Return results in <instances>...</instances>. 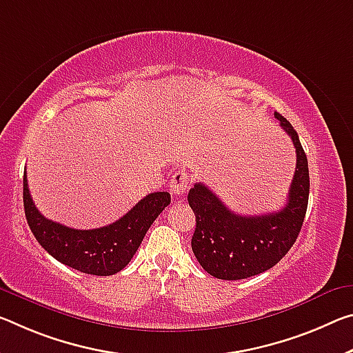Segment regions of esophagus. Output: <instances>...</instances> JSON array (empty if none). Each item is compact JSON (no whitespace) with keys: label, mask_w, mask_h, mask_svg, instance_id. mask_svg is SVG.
<instances>
[{"label":"esophagus","mask_w":353,"mask_h":353,"mask_svg":"<svg viewBox=\"0 0 353 353\" xmlns=\"http://www.w3.org/2000/svg\"><path fill=\"white\" fill-rule=\"evenodd\" d=\"M188 188V176L185 171H177L174 176L171 177L170 182V192L174 194L176 198H182L183 193L187 192Z\"/></svg>","instance_id":"esophagus-1"}]
</instances>
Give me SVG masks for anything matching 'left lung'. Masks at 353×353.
Instances as JSON below:
<instances>
[{
	"instance_id": "obj_1",
	"label": "left lung",
	"mask_w": 353,
	"mask_h": 353,
	"mask_svg": "<svg viewBox=\"0 0 353 353\" xmlns=\"http://www.w3.org/2000/svg\"><path fill=\"white\" fill-rule=\"evenodd\" d=\"M275 117L297 154L288 203L281 210L245 216L229 210L204 183H196L188 192V204L196 216L192 250L201 267L218 279H245L276 265L295 243L303 225L310 196L307 159L290 122L276 111Z\"/></svg>"
}]
</instances>
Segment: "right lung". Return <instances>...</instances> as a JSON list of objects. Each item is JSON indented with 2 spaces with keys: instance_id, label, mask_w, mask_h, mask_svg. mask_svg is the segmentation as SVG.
Returning a JSON list of instances; mask_svg holds the SVG:
<instances>
[{
  "instance_id": "add662e5",
  "label": "right lung",
  "mask_w": 353,
  "mask_h": 353,
  "mask_svg": "<svg viewBox=\"0 0 353 353\" xmlns=\"http://www.w3.org/2000/svg\"><path fill=\"white\" fill-rule=\"evenodd\" d=\"M171 203L168 192L150 193L124 216L97 229H74L43 216L32 203L23 176L26 221L41 247L56 261L88 275L110 276L121 272L141 245L155 218Z\"/></svg>"
}]
</instances>
